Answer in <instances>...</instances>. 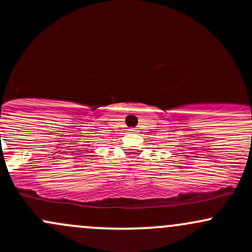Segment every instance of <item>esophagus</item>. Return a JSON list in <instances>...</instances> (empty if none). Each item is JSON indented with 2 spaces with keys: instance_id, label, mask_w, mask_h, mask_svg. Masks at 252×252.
<instances>
[{
  "instance_id": "34e87169",
  "label": "esophagus",
  "mask_w": 252,
  "mask_h": 252,
  "mask_svg": "<svg viewBox=\"0 0 252 252\" xmlns=\"http://www.w3.org/2000/svg\"><path fill=\"white\" fill-rule=\"evenodd\" d=\"M129 131H130V133H133V131H135V129L134 128H130V129H128Z\"/></svg>"
}]
</instances>
